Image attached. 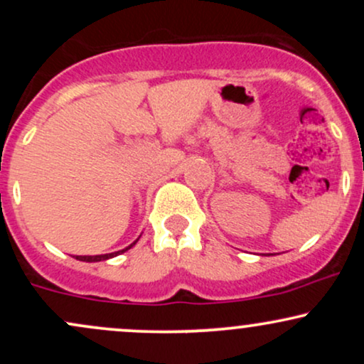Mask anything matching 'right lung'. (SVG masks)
I'll list each match as a JSON object with an SVG mask.
<instances>
[{
  "label": "right lung",
  "mask_w": 364,
  "mask_h": 364,
  "mask_svg": "<svg viewBox=\"0 0 364 364\" xmlns=\"http://www.w3.org/2000/svg\"><path fill=\"white\" fill-rule=\"evenodd\" d=\"M139 240H140V237H139ZM139 240H136V241H139ZM136 241H133L132 245L127 246V248H124V250H119V252H112V253H106V255H94V257H92V255H85V257H77V260H80V262H102V260H109V258H114V257H118V255H121V253L128 252V250L132 248V246L136 245Z\"/></svg>",
  "instance_id": "obj_1"
}]
</instances>
